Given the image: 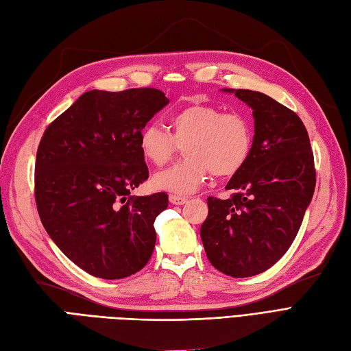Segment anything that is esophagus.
I'll return each mask as SVG.
<instances>
[{
    "label": "esophagus",
    "mask_w": 351,
    "mask_h": 351,
    "mask_svg": "<svg viewBox=\"0 0 351 351\" xmlns=\"http://www.w3.org/2000/svg\"><path fill=\"white\" fill-rule=\"evenodd\" d=\"M189 199L186 196H180V195H169V202H171L173 205H183L186 204Z\"/></svg>",
    "instance_id": "obj_1"
}]
</instances>
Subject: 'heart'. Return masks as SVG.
<instances>
[{"instance_id":"obj_1","label":"heart","mask_w":351,"mask_h":351,"mask_svg":"<svg viewBox=\"0 0 351 351\" xmlns=\"http://www.w3.org/2000/svg\"><path fill=\"white\" fill-rule=\"evenodd\" d=\"M168 124L171 133L159 124H147L139 136L143 158L155 167L165 165L178 145L184 146V161L154 176L156 189L192 193L210 173L219 178L239 174L252 155V127L237 112L190 104L169 115Z\"/></svg>"}]
</instances>
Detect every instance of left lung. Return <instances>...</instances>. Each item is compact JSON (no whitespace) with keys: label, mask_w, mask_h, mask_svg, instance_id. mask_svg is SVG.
I'll return each mask as SVG.
<instances>
[{"label":"left lung","mask_w":351,"mask_h":351,"mask_svg":"<svg viewBox=\"0 0 351 351\" xmlns=\"http://www.w3.org/2000/svg\"><path fill=\"white\" fill-rule=\"evenodd\" d=\"M253 110V149L232 176L230 199L208 197L200 239L214 267L234 278L269 269L290 249L316 184L309 134L300 117L261 92L224 89Z\"/></svg>","instance_id":"obj_1"}]
</instances>
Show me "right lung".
<instances>
[{"label": "right lung", "mask_w": 351, "mask_h": 351, "mask_svg": "<svg viewBox=\"0 0 351 351\" xmlns=\"http://www.w3.org/2000/svg\"><path fill=\"white\" fill-rule=\"evenodd\" d=\"M168 102L154 88L90 90L42 136L35 164L40 221L58 249L93 277H130L152 256L154 222L168 195L130 192L149 177L141 132Z\"/></svg>", "instance_id": "add662e5"}]
</instances>
